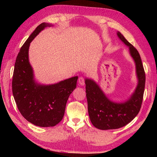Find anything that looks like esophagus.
Wrapping results in <instances>:
<instances>
[{"mask_svg":"<svg viewBox=\"0 0 157 157\" xmlns=\"http://www.w3.org/2000/svg\"><path fill=\"white\" fill-rule=\"evenodd\" d=\"M78 82H79V84L80 85V86H84V85L85 84L84 79L83 78H79L78 79Z\"/></svg>","mask_w":157,"mask_h":157,"instance_id":"1","label":"esophagus"}]
</instances>
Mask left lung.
I'll list each match as a JSON object with an SVG mask.
<instances>
[{"instance_id": "obj_1", "label": "left lung", "mask_w": 157, "mask_h": 157, "mask_svg": "<svg viewBox=\"0 0 157 157\" xmlns=\"http://www.w3.org/2000/svg\"><path fill=\"white\" fill-rule=\"evenodd\" d=\"M116 34L129 48V55L135 63L138 82L127 99L117 102L109 98L95 80L85 78L90 121L95 127L102 130L118 129L130 123L139 112L144 94L145 75L139 53L120 32L117 31Z\"/></svg>"}]
</instances>
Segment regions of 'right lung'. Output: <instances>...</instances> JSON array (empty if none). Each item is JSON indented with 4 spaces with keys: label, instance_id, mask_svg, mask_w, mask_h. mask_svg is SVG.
<instances>
[{
    "label": "right lung",
    "instance_id": "1",
    "mask_svg": "<svg viewBox=\"0 0 157 157\" xmlns=\"http://www.w3.org/2000/svg\"><path fill=\"white\" fill-rule=\"evenodd\" d=\"M52 24L42 23L21 47L16 59L12 79V93L17 107L28 122L41 127L55 126L62 120L68 97L76 88L78 77L51 84L36 80L29 61L32 41Z\"/></svg>",
    "mask_w": 157,
    "mask_h": 157
}]
</instances>
